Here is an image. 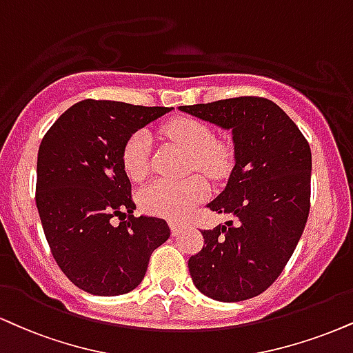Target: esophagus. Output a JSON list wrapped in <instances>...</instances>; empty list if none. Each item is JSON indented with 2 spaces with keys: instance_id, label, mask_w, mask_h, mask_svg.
I'll return each mask as SVG.
<instances>
[{
  "instance_id": "obj_1",
  "label": "esophagus",
  "mask_w": 353,
  "mask_h": 353,
  "mask_svg": "<svg viewBox=\"0 0 353 353\" xmlns=\"http://www.w3.org/2000/svg\"><path fill=\"white\" fill-rule=\"evenodd\" d=\"M169 227H171L172 236H176L177 233H181V230H182V225L179 222H169Z\"/></svg>"
}]
</instances>
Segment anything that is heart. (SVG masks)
<instances>
[{
    "mask_svg": "<svg viewBox=\"0 0 353 353\" xmlns=\"http://www.w3.org/2000/svg\"><path fill=\"white\" fill-rule=\"evenodd\" d=\"M164 133L192 154L190 164L210 177L223 176L230 165V151L215 136L205 123L192 118H177L164 126ZM151 134L146 130L133 133L125 143L121 161L130 179L141 181L150 172ZM209 194L207 181L201 176L184 181L158 179L139 192V205L148 214L179 220L202 202Z\"/></svg>",
    "mask_w": 353,
    "mask_h": 353,
    "instance_id": "heart-1",
    "label": "heart"
}]
</instances>
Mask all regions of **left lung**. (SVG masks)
<instances>
[{
    "label": "left lung",
    "mask_w": 353,
    "mask_h": 353,
    "mask_svg": "<svg viewBox=\"0 0 353 353\" xmlns=\"http://www.w3.org/2000/svg\"><path fill=\"white\" fill-rule=\"evenodd\" d=\"M232 131L233 165L210 203L236 223L202 230L203 248L189 258L202 294L239 303L266 291L281 274L303 235L311 199V148L278 105L260 97L179 107Z\"/></svg>",
    "instance_id": "obj_1"
}]
</instances>
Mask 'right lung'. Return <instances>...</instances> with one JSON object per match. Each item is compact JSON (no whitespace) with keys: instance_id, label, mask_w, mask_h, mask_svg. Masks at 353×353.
Segmentation results:
<instances>
[{"instance_id":"obj_1","label":"right lung","mask_w":353,"mask_h":353,"mask_svg":"<svg viewBox=\"0 0 353 353\" xmlns=\"http://www.w3.org/2000/svg\"><path fill=\"white\" fill-rule=\"evenodd\" d=\"M171 110L83 100L42 138L36 205L54 260L80 290L95 296L133 291L151 253L171 235L163 219L134 217L121 161L130 136Z\"/></svg>"}]
</instances>
